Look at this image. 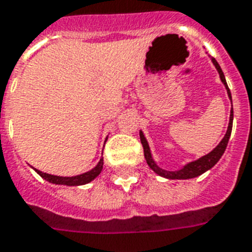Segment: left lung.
I'll use <instances>...</instances> for the list:
<instances>
[{"label": "left lung", "mask_w": 252, "mask_h": 252, "mask_svg": "<svg viewBox=\"0 0 252 252\" xmlns=\"http://www.w3.org/2000/svg\"><path fill=\"white\" fill-rule=\"evenodd\" d=\"M212 63H214V66L216 67L218 69L219 75H220V80H221V83L225 85L226 93H228L229 99L232 101V94H230V91H229L228 84H226L225 76H224V72H222L221 67L219 66V63L216 62V59L211 58ZM232 126H233V106L232 110H230V118H229V124H228V129H226L225 136L220 141V144L218 146L215 147L214 150L210 151L207 155H203L202 158L197 159V160L190 161L188 164H185L183 168L177 169V171H167V169L160 168L157 163H155L154 158H153V155H151V150L150 146H149V142H147L146 137H145L144 132L140 130V138H141V144H142V147H144V154H145V159H146L147 165L150 167L153 171H154L157 175L161 176V177H165V179L168 180H188V179H194V177H197V176H200L202 173H204L208 169H211L224 154V151L226 149V145H228V141L230 138V133H232Z\"/></svg>", "instance_id": "1"}]
</instances>
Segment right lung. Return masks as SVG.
Segmentation results:
<instances>
[{
	"mask_svg": "<svg viewBox=\"0 0 252 252\" xmlns=\"http://www.w3.org/2000/svg\"><path fill=\"white\" fill-rule=\"evenodd\" d=\"M102 168H103V158L99 159V161L97 163V165L94 167L93 169L88 171L85 173H81V175L77 176H71V177H63V176H55V175H49V173L41 172L38 169L33 168L38 175L42 177L44 180L49 181V183L55 184V185H67V186H80L85 185V184L93 181L95 177H97L99 173H101Z\"/></svg>",
	"mask_w": 252,
	"mask_h": 252,
	"instance_id": "add662e5",
	"label": "right lung"
}]
</instances>
